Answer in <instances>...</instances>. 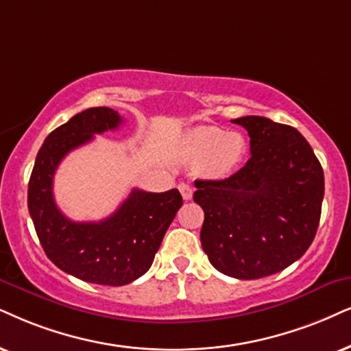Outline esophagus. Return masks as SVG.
I'll list each match as a JSON object with an SVG mask.
<instances>
[{
	"label": "esophagus",
	"instance_id": "obj_1",
	"mask_svg": "<svg viewBox=\"0 0 351 351\" xmlns=\"http://www.w3.org/2000/svg\"><path fill=\"white\" fill-rule=\"evenodd\" d=\"M178 189H180L181 196H183V199H186V201H189V199L193 197V186H191V184L180 183L178 184Z\"/></svg>",
	"mask_w": 351,
	"mask_h": 351
}]
</instances>
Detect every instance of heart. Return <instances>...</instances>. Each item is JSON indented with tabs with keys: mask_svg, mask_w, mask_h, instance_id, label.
Segmentation results:
<instances>
[{
	"mask_svg": "<svg viewBox=\"0 0 351 351\" xmlns=\"http://www.w3.org/2000/svg\"><path fill=\"white\" fill-rule=\"evenodd\" d=\"M246 139L239 132L202 126L191 131L183 143L189 160H204V170L212 178H225L237 170L246 155Z\"/></svg>",
	"mask_w": 351,
	"mask_h": 351,
	"instance_id": "1",
	"label": "heart"
}]
</instances>
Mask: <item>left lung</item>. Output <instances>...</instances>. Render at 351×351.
<instances>
[{"label":"left lung","instance_id":"8db88e82","mask_svg":"<svg viewBox=\"0 0 351 351\" xmlns=\"http://www.w3.org/2000/svg\"><path fill=\"white\" fill-rule=\"evenodd\" d=\"M251 137V158L225 180H196L201 245L219 272L252 280L287 269L316 237L324 171L298 130L264 117L232 119Z\"/></svg>","mask_w":351,"mask_h":351}]
</instances>
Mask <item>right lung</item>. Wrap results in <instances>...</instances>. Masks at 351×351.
I'll list each match as a JSON object with an SVG mask.
<instances>
[{
    "label": "right lung",
    "instance_id": "obj_1",
    "mask_svg": "<svg viewBox=\"0 0 351 351\" xmlns=\"http://www.w3.org/2000/svg\"><path fill=\"white\" fill-rule=\"evenodd\" d=\"M121 123L119 113L106 106L74 114L40 147L27 191L29 214L48 259L84 282L108 287L128 285L147 272L183 206L178 189H132L126 201L100 221H73L58 208L53 178L60 162L71 150L90 143L94 134L117 130Z\"/></svg>",
    "mask_w": 351,
    "mask_h": 351
}]
</instances>
